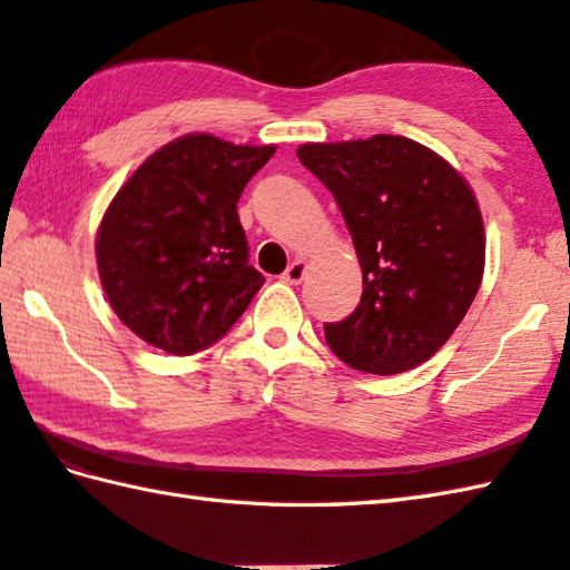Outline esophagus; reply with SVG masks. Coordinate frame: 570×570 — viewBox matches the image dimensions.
Here are the masks:
<instances>
[{"label":"esophagus","instance_id":"obj_1","mask_svg":"<svg viewBox=\"0 0 570 570\" xmlns=\"http://www.w3.org/2000/svg\"><path fill=\"white\" fill-rule=\"evenodd\" d=\"M306 272H308V264L304 262V259H296V262H292L288 264V269L282 274V278L286 284H292V286H298L301 282H304V276H306Z\"/></svg>","mask_w":570,"mask_h":570}]
</instances>
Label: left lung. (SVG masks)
I'll list each match as a JSON object with an SVG mask.
<instances>
[{"mask_svg": "<svg viewBox=\"0 0 570 570\" xmlns=\"http://www.w3.org/2000/svg\"><path fill=\"white\" fill-rule=\"evenodd\" d=\"M296 154L341 205L362 266L360 306L325 323V343L353 370L419 367L465 318L485 272L475 193L443 156L396 135Z\"/></svg>", "mask_w": 570, "mask_h": 570, "instance_id": "1", "label": "left lung"}]
</instances>
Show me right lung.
I'll list each match as a JSON object with an SVG mask.
<instances>
[{
	"label": "right lung",
	"mask_w": 570,
	"mask_h": 570,
	"mask_svg": "<svg viewBox=\"0 0 570 570\" xmlns=\"http://www.w3.org/2000/svg\"><path fill=\"white\" fill-rule=\"evenodd\" d=\"M276 147L186 135L156 149L107 205L95 239L112 311L144 343L193 355L233 328L264 276L237 200Z\"/></svg>",
	"instance_id": "add662e5"
}]
</instances>
